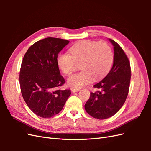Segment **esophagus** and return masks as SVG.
Segmentation results:
<instances>
[{"mask_svg":"<svg viewBox=\"0 0 151 151\" xmlns=\"http://www.w3.org/2000/svg\"><path fill=\"white\" fill-rule=\"evenodd\" d=\"M80 89H77V88H71V91L72 93H76V92H77V91H79Z\"/></svg>","mask_w":151,"mask_h":151,"instance_id":"obj_1","label":"esophagus"}]
</instances>
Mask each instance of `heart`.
<instances>
[{"label": "heart", "mask_w": 151, "mask_h": 151, "mask_svg": "<svg viewBox=\"0 0 151 151\" xmlns=\"http://www.w3.org/2000/svg\"><path fill=\"white\" fill-rule=\"evenodd\" d=\"M70 54L60 53L57 62L63 74L71 75L79 68L81 71L68 79V84L75 88H82L92 81L106 76L111 67L113 53L111 47L104 41L84 40L74 45Z\"/></svg>", "instance_id": "b5f03b06"}]
</instances>
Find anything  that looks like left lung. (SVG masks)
I'll use <instances>...</instances> for the list:
<instances>
[{
	"instance_id": "left-lung-1",
	"label": "left lung",
	"mask_w": 151,
	"mask_h": 151,
	"mask_svg": "<svg viewBox=\"0 0 151 151\" xmlns=\"http://www.w3.org/2000/svg\"><path fill=\"white\" fill-rule=\"evenodd\" d=\"M109 41L114 47L113 65L107 76L93 86L97 91L91 93L84 105L86 112L99 120L111 117L120 110L130 88V61L120 45L111 39Z\"/></svg>"
}]
</instances>
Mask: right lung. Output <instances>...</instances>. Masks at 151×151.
Here are the masks:
<instances>
[{"mask_svg":"<svg viewBox=\"0 0 151 151\" xmlns=\"http://www.w3.org/2000/svg\"><path fill=\"white\" fill-rule=\"evenodd\" d=\"M69 41L49 37L35 43L21 63L19 84L22 97L31 110L42 118L60 112L71 94L60 90L65 81L60 75L57 58Z\"/></svg>","mask_w":151,"mask_h":151,"instance_id":"1","label":"right lung"}]
</instances>
